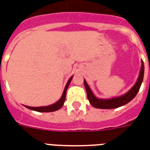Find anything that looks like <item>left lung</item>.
Listing matches in <instances>:
<instances>
[{
    "instance_id": "obj_1",
    "label": "left lung",
    "mask_w": 150,
    "mask_h": 150,
    "mask_svg": "<svg viewBox=\"0 0 150 150\" xmlns=\"http://www.w3.org/2000/svg\"><path fill=\"white\" fill-rule=\"evenodd\" d=\"M142 62V69H141V71H140L138 79H137V81L135 83V85L126 94L123 95L122 96H120V97L112 98V99H109V100L97 99L93 95L90 88L88 87V83L84 80L83 83H84V87L86 88V91H87V96H88V99L89 102H90V104L93 107L96 108L111 109V108H116L121 107L123 105H125V104H128L129 102H130L137 96V92L139 91V89L141 88L142 81H143L144 68H145V67H144L143 61Z\"/></svg>"
}]
</instances>
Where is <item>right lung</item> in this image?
<instances>
[{
    "mask_svg": "<svg viewBox=\"0 0 150 150\" xmlns=\"http://www.w3.org/2000/svg\"><path fill=\"white\" fill-rule=\"evenodd\" d=\"M72 76L70 78V79L67 82V83L66 85L65 89H64V91L62 93V97L60 98L58 102H56L55 104H53L51 105H49V106H45V107H30V106H25V107L29 108V109H31V110L37 111V112H54V111H57L60 109L62 107V105L65 102L66 99V93H67V88H68L70 83L71 81Z\"/></svg>",
    "mask_w": 150,
    "mask_h": 150,
    "instance_id": "add662e5",
    "label": "right lung"
}]
</instances>
